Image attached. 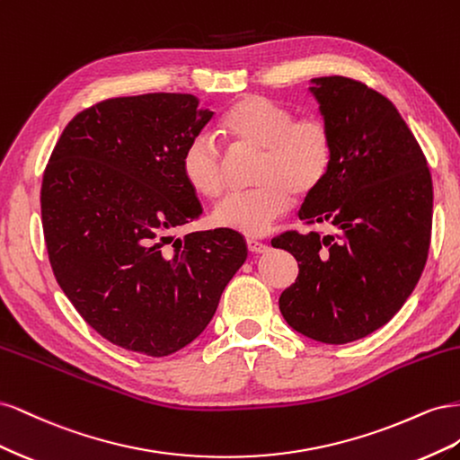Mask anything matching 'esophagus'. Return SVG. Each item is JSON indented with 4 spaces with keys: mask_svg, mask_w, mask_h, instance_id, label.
I'll return each instance as SVG.
<instances>
[{
    "mask_svg": "<svg viewBox=\"0 0 460 460\" xmlns=\"http://www.w3.org/2000/svg\"><path fill=\"white\" fill-rule=\"evenodd\" d=\"M247 249L252 253H264L269 249V245L267 243H262V242H259V240H247Z\"/></svg>",
    "mask_w": 460,
    "mask_h": 460,
    "instance_id": "1",
    "label": "esophagus"
}]
</instances>
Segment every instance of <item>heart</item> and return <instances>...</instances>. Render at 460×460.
Segmentation results:
<instances>
[{
    "label": "heart",
    "instance_id": "heart-1",
    "mask_svg": "<svg viewBox=\"0 0 460 460\" xmlns=\"http://www.w3.org/2000/svg\"><path fill=\"white\" fill-rule=\"evenodd\" d=\"M220 128L238 147L259 149L257 188L230 193L213 213L218 228L262 235L284 217L294 193L309 198L330 174L333 136L320 117L294 119L289 109L262 95H243L220 120ZM182 176L193 191L218 198L226 184L225 155L211 134H198L180 159Z\"/></svg>",
    "mask_w": 460,
    "mask_h": 460
}]
</instances>
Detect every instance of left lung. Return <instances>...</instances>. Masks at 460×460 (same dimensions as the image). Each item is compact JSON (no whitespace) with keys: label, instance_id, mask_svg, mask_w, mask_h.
Returning a JSON list of instances; mask_svg holds the SVG:
<instances>
[{"label":"left lung","instance_id":"obj_1","mask_svg":"<svg viewBox=\"0 0 460 460\" xmlns=\"http://www.w3.org/2000/svg\"><path fill=\"white\" fill-rule=\"evenodd\" d=\"M311 84L333 136V161L299 218L333 234L291 230L272 240L299 264L278 303L296 332L341 345L387 324L419 284L434 188L419 142L387 97L345 76Z\"/></svg>","mask_w":460,"mask_h":460}]
</instances>
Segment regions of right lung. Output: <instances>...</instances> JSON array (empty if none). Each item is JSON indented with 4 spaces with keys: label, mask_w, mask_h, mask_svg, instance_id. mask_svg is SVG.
Instances as JSON below:
<instances>
[{
    "label": "right lung",
    "mask_w": 460,
    "mask_h": 460,
    "mask_svg": "<svg viewBox=\"0 0 460 460\" xmlns=\"http://www.w3.org/2000/svg\"><path fill=\"white\" fill-rule=\"evenodd\" d=\"M213 115L191 93L113 97L66 124L46 166L53 274L80 316L122 349L166 357L191 343L247 259L238 232L169 234L203 213L180 159Z\"/></svg>",
    "instance_id": "right-lung-1"
}]
</instances>
